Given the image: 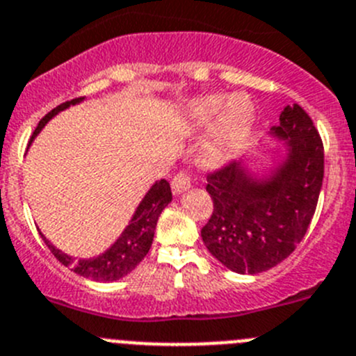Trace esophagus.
<instances>
[{"instance_id":"esophagus-1","label":"esophagus","mask_w":356,"mask_h":356,"mask_svg":"<svg viewBox=\"0 0 356 356\" xmlns=\"http://www.w3.org/2000/svg\"><path fill=\"white\" fill-rule=\"evenodd\" d=\"M191 182H193V177H191V174H189L188 170L177 172V174L174 175V179H172V191H174L175 195L184 193L186 189L191 188Z\"/></svg>"}]
</instances>
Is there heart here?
I'll use <instances>...</instances> for the list:
<instances>
[{"label":"heart","instance_id":"1","mask_svg":"<svg viewBox=\"0 0 356 356\" xmlns=\"http://www.w3.org/2000/svg\"><path fill=\"white\" fill-rule=\"evenodd\" d=\"M191 126L200 128L212 122L200 147L205 165H219L238 151L253 124V107L244 96L225 99L221 95L200 96L189 105Z\"/></svg>","mask_w":356,"mask_h":356}]
</instances>
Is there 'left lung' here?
Masks as SVG:
<instances>
[{
  "mask_svg": "<svg viewBox=\"0 0 356 356\" xmlns=\"http://www.w3.org/2000/svg\"><path fill=\"white\" fill-rule=\"evenodd\" d=\"M274 133L290 138V156L268 182L238 163L207 174L212 214L202 228L209 253L238 274H260L290 257L304 238L323 184V142L300 105H288Z\"/></svg>",
  "mask_w": 356,
  "mask_h": 356,
  "instance_id": "left-lung-1",
  "label": "left lung"
}]
</instances>
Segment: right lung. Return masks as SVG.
<instances>
[{
	"mask_svg": "<svg viewBox=\"0 0 356 356\" xmlns=\"http://www.w3.org/2000/svg\"><path fill=\"white\" fill-rule=\"evenodd\" d=\"M82 98H73L70 102L61 103L56 108H52L49 114L43 115L40 119L38 126L33 131V137L36 133L45 126V122L51 118H54L58 112L65 111L70 105H75V103L81 102ZM31 137V138H33ZM172 202V189L168 181L161 179V181L156 182L149 193L145 195V198L142 200V204L138 205L137 212L133 216L131 223L126 227V230L122 232L121 237L118 238L114 245L108 249L107 253H103L102 257L92 258V260H73L68 254L61 253L59 249H56L54 245L49 241H45L47 248L51 249V253L54 254L56 260L61 261L63 265L72 268L75 274L82 275V277L95 279V281H115V279H121L122 275L129 274L133 268L137 267L142 260H144L145 254L149 253L152 244V237H154L156 223H158V218L161 214V211L167 207Z\"/></svg>",
	"mask_w": 356,
	"mask_h": 356,
	"instance_id": "right-lung-1",
	"label": "right lung"
}]
</instances>
